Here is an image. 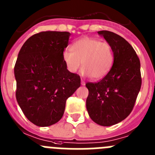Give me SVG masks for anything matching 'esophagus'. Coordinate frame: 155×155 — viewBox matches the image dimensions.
I'll return each mask as SVG.
<instances>
[{
    "label": "esophagus",
    "mask_w": 155,
    "mask_h": 155,
    "mask_svg": "<svg viewBox=\"0 0 155 155\" xmlns=\"http://www.w3.org/2000/svg\"><path fill=\"white\" fill-rule=\"evenodd\" d=\"M81 85H82V86H85V85H86V82L82 80V81H81Z\"/></svg>",
    "instance_id": "obj_1"
}]
</instances>
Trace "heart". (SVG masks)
<instances>
[{"label": "heart", "instance_id": "b5f03b06", "mask_svg": "<svg viewBox=\"0 0 155 155\" xmlns=\"http://www.w3.org/2000/svg\"><path fill=\"white\" fill-rule=\"evenodd\" d=\"M71 48L72 51L65 50L62 54L63 63L70 73H76L82 65V75L100 79L112 69L114 52L108 42L86 37L75 41Z\"/></svg>", "mask_w": 155, "mask_h": 155}]
</instances>
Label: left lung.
Returning a JSON list of instances; mask_svg holds the SVG:
<instances>
[{
    "instance_id": "8db88e82",
    "label": "left lung",
    "mask_w": 155,
    "mask_h": 155,
    "mask_svg": "<svg viewBox=\"0 0 155 155\" xmlns=\"http://www.w3.org/2000/svg\"><path fill=\"white\" fill-rule=\"evenodd\" d=\"M113 49L114 62L99 82H88L86 108L91 119L102 126H111L129 115L141 86L139 58L123 37L108 30L99 31Z\"/></svg>"
}]
</instances>
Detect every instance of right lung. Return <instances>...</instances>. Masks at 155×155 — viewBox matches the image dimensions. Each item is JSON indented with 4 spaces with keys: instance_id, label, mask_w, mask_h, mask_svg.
I'll list each match as a JSON object with an SVG mask.
<instances>
[{
    "instance_id": "1",
    "label": "right lung",
    "mask_w": 155,
    "mask_h": 155,
    "mask_svg": "<svg viewBox=\"0 0 155 155\" xmlns=\"http://www.w3.org/2000/svg\"><path fill=\"white\" fill-rule=\"evenodd\" d=\"M69 32L44 31L30 37L18 53L14 76L16 99L27 119L47 127L63 117L66 99L80 86V77L67 70L62 54Z\"/></svg>"
}]
</instances>
